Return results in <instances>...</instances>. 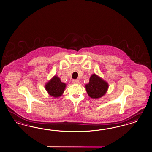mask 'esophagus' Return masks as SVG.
Listing matches in <instances>:
<instances>
[{
    "label": "esophagus",
    "mask_w": 152,
    "mask_h": 152,
    "mask_svg": "<svg viewBox=\"0 0 152 152\" xmlns=\"http://www.w3.org/2000/svg\"><path fill=\"white\" fill-rule=\"evenodd\" d=\"M79 83V81L77 79H74L72 80V83H73V84H78Z\"/></svg>",
    "instance_id": "34e87169"
}]
</instances>
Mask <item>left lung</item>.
Returning <instances> with one entry per match:
<instances>
[{
    "instance_id": "1",
    "label": "left lung",
    "mask_w": 152,
    "mask_h": 152,
    "mask_svg": "<svg viewBox=\"0 0 152 152\" xmlns=\"http://www.w3.org/2000/svg\"><path fill=\"white\" fill-rule=\"evenodd\" d=\"M88 96L92 99H99L104 96L108 89V83L96 74H92L89 83L85 85Z\"/></svg>"
}]
</instances>
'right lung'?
Wrapping results in <instances>:
<instances>
[{
  "label": "right lung",
  "instance_id": "right-lung-1",
  "mask_svg": "<svg viewBox=\"0 0 152 152\" xmlns=\"http://www.w3.org/2000/svg\"><path fill=\"white\" fill-rule=\"evenodd\" d=\"M66 86V84L61 82L60 78L54 75L45 84V89L49 96L58 98L63 95Z\"/></svg>",
  "mask_w": 152,
  "mask_h": 152
}]
</instances>
